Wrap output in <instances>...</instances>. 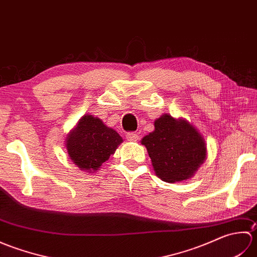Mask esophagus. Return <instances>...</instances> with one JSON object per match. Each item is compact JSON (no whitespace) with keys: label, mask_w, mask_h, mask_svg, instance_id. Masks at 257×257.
Returning a JSON list of instances; mask_svg holds the SVG:
<instances>
[{"label":"esophagus","mask_w":257,"mask_h":257,"mask_svg":"<svg viewBox=\"0 0 257 257\" xmlns=\"http://www.w3.org/2000/svg\"><path fill=\"white\" fill-rule=\"evenodd\" d=\"M125 139L128 141H137L139 138L138 135L136 133H127V135H125Z\"/></svg>","instance_id":"1"}]
</instances>
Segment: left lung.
<instances>
[{
  "instance_id": "8db88e82",
  "label": "left lung",
  "mask_w": 257,
  "mask_h": 257,
  "mask_svg": "<svg viewBox=\"0 0 257 257\" xmlns=\"http://www.w3.org/2000/svg\"><path fill=\"white\" fill-rule=\"evenodd\" d=\"M148 150L155 172L169 183L193 176L206 157L202 136L183 119L163 114L155 121V132L141 140Z\"/></svg>"
}]
</instances>
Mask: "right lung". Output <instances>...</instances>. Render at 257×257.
Listing matches in <instances>:
<instances>
[{
	"label": "right lung",
	"instance_id": "1",
	"mask_svg": "<svg viewBox=\"0 0 257 257\" xmlns=\"http://www.w3.org/2000/svg\"><path fill=\"white\" fill-rule=\"evenodd\" d=\"M122 138L108 128L99 118L86 114L67 137L66 147L70 159L80 170H98L114 154Z\"/></svg>",
	"mask_w": 257,
	"mask_h": 257
}]
</instances>
